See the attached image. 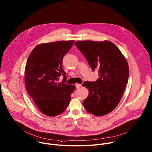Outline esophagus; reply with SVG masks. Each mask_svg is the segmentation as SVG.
I'll return each mask as SVG.
<instances>
[{"label": "esophagus", "mask_w": 152, "mask_h": 152, "mask_svg": "<svg viewBox=\"0 0 152 152\" xmlns=\"http://www.w3.org/2000/svg\"><path fill=\"white\" fill-rule=\"evenodd\" d=\"M81 86H82V85H81V84H79V83H76V88L77 89L80 88Z\"/></svg>", "instance_id": "34e87169"}]
</instances>
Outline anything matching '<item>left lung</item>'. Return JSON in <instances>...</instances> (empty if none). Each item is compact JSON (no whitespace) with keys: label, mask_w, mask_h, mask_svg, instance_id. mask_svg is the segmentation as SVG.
<instances>
[{"label":"left lung","mask_w":152,"mask_h":152,"mask_svg":"<svg viewBox=\"0 0 152 152\" xmlns=\"http://www.w3.org/2000/svg\"><path fill=\"white\" fill-rule=\"evenodd\" d=\"M93 71L99 69V79L82 85L89 90L83 102L85 109L96 116L106 115L119 104L127 83L129 69L127 61L118 48L108 40L77 41Z\"/></svg>","instance_id":"1"}]
</instances>
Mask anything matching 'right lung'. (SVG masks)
Returning a JSON list of instances; mask_svg holds the SVG:
<instances>
[{
  "label": "right lung",
  "mask_w": 152,
  "mask_h": 152,
  "mask_svg": "<svg viewBox=\"0 0 152 152\" xmlns=\"http://www.w3.org/2000/svg\"><path fill=\"white\" fill-rule=\"evenodd\" d=\"M75 40L57 41L36 46L29 56L25 66L26 91L44 115L53 117L62 113L68 106L75 85H66L62 68L64 56ZM62 74L63 81L58 82Z\"/></svg>",
  "instance_id": "right-lung-1"
}]
</instances>
